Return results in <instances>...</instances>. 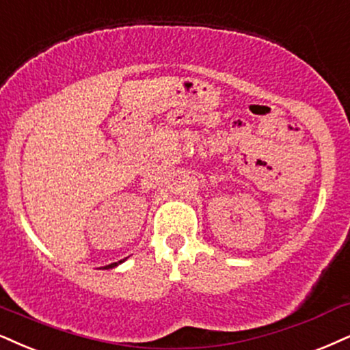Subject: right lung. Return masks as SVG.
I'll return each instance as SVG.
<instances>
[{
  "mask_svg": "<svg viewBox=\"0 0 350 350\" xmlns=\"http://www.w3.org/2000/svg\"><path fill=\"white\" fill-rule=\"evenodd\" d=\"M124 260H126V258H124ZM124 260H120V261H116V262H111V265H107V266H103L102 269H111V267H115V266L122 265V262H123Z\"/></svg>",
  "mask_w": 350,
  "mask_h": 350,
  "instance_id": "obj_1",
  "label": "right lung"
}]
</instances>
